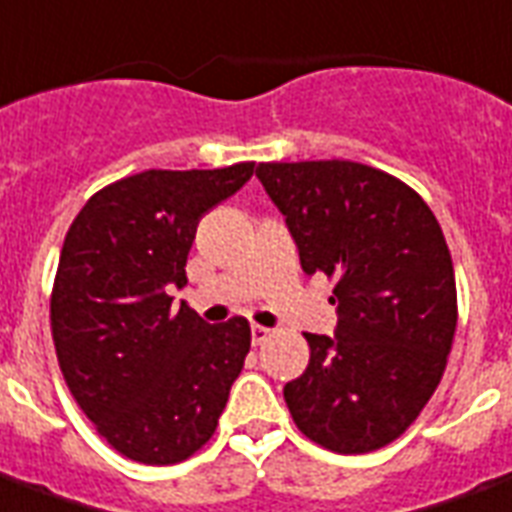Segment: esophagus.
<instances>
[{"label":"esophagus","mask_w":512,"mask_h":512,"mask_svg":"<svg viewBox=\"0 0 512 512\" xmlns=\"http://www.w3.org/2000/svg\"><path fill=\"white\" fill-rule=\"evenodd\" d=\"M268 338H271V330H268V327L252 325V343H255V346H260V343L268 341Z\"/></svg>","instance_id":"obj_1"}]
</instances>
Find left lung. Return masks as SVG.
<instances>
[{
	"label": "left lung",
	"mask_w": 512,
	"mask_h": 512,
	"mask_svg": "<svg viewBox=\"0 0 512 512\" xmlns=\"http://www.w3.org/2000/svg\"><path fill=\"white\" fill-rule=\"evenodd\" d=\"M308 276L333 279L335 338L306 333L308 368L284 386L292 421L335 454H368L411 427L446 370L456 279L413 187L354 161L260 163Z\"/></svg>",
	"instance_id": "1"
}]
</instances>
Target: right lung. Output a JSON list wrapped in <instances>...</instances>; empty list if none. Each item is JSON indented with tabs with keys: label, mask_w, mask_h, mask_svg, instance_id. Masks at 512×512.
<instances>
[{
	"label": "right lung",
	"mask_w": 512,
	"mask_h": 512,
	"mask_svg": "<svg viewBox=\"0 0 512 512\" xmlns=\"http://www.w3.org/2000/svg\"><path fill=\"white\" fill-rule=\"evenodd\" d=\"M255 174L150 169L88 198L66 233L50 327L69 392L117 454L177 464L217 429L252 333L244 317L206 325L185 287L198 220Z\"/></svg>",
	"instance_id": "right-lung-1"
}]
</instances>
